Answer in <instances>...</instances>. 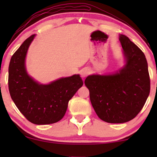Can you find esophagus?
Returning <instances> with one entry per match:
<instances>
[{"label": "esophagus", "mask_w": 157, "mask_h": 157, "mask_svg": "<svg viewBox=\"0 0 157 157\" xmlns=\"http://www.w3.org/2000/svg\"><path fill=\"white\" fill-rule=\"evenodd\" d=\"M89 69H87V68H83V69H82L80 71V75L82 78H85V77L89 75Z\"/></svg>", "instance_id": "34e87169"}]
</instances>
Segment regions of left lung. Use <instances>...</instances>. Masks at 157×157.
<instances>
[{
    "instance_id": "8db88e82",
    "label": "left lung",
    "mask_w": 157,
    "mask_h": 157,
    "mask_svg": "<svg viewBox=\"0 0 157 157\" xmlns=\"http://www.w3.org/2000/svg\"><path fill=\"white\" fill-rule=\"evenodd\" d=\"M124 65L108 75H89L85 85L95 112L109 123H123L140 113L150 93L147 63L142 50L120 35Z\"/></svg>"
}]
</instances>
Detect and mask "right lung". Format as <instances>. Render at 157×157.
Returning <instances> with one entry per match:
<instances>
[{"mask_svg": "<svg viewBox=\"0 0 157 157\" xmlns=\"http://www.w3.org/2000/svg\"><path fill=\"white\" fill-rule=\"evenodd\" d=\"M35 36L27 38L11 58L9 90L15 105L29 121L36 125H47L63 117L68 101L82 87L83 81L80 75H74L43 84L30 76L26 58Z\"/></svg>", "mask_w": 157, "mask_h": 157, "instance_id": "1", "label": "right lung"}]
</instances>
